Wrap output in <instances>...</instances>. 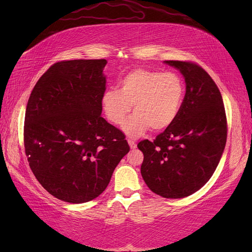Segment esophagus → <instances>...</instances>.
Wrapping results in <instances>:
<instances>
[{"instance_id":"1","label":"esophagus","mask_w":252,"mask_h":252,"mask_svg":"<svg viewBox=\"0 0 252 252\" xmlns=\"http://www.w3.org/2000/svg\"><path fill=\"white\" fill-rule=\"evenodd\" d=\"M127 142H128L129 146H130V148H131V149H135V148H136V143H135L133 140L128 139V140H127Z\"/></svg>"}]
</instances>
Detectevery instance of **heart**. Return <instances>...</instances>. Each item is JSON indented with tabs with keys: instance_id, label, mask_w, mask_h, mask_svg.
<instances>
[{
	"instance_id": "1",
	"label": "heart",
	"mask_w": 252,
	"mask_h": 252,
	"mask_svg": "<svg viewBox=\"0 0 252 252\" xmlns=\"http://www.w3.org/2000/svg\"><path fill=\"white\" fill-rule=\"evenodd\" d=\"M184 94L179 74L138 68L120 80L119 90L105 91L102 107L111 123L120 125L133 105L134 114L125 122L123 130L134 138L149 128L161 131L169 127L179 116Z\"/></svg>"
}]
</instances>
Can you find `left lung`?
I'll use <instances>...</instances> for the list:
<instances>
[{"label": "left lung", "mask_w": 252, "mask_h": 252, "mask_svg": "<svg viewBox=\"0 0 252 252\" xmlns=\"http://www.w3.org/2000/svg\"><path fill=\"white\" fill-rule=\"evenodd\" d=\"M186 83L178 118L154 142L138 144L143 152L142 177L151 191L167 199L194 193L209 181L225 149L227 121L222 95L202 67L164 61Z\"/></svg>", "instance_id": "obj_1"}]
</instances>
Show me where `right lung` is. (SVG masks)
<instances>
[{
    "label": "right lung",
    "instance_id": "1",
    "mask_svg": "<svg viewBox=\"0 0 252 252\" xmlns=\"http://www.w3.org/2000/svg\"><path fill=\"white\" fill-rule=\"evenodd\" d=\"M107 61L53 64L36 82L25 112V154L34 177L57 199L82 204L108 186L129 152L125 135L101 117Z\"/></svg>",
    "mask_w": 252,
    "mask_h": 252
}]
</instances>
